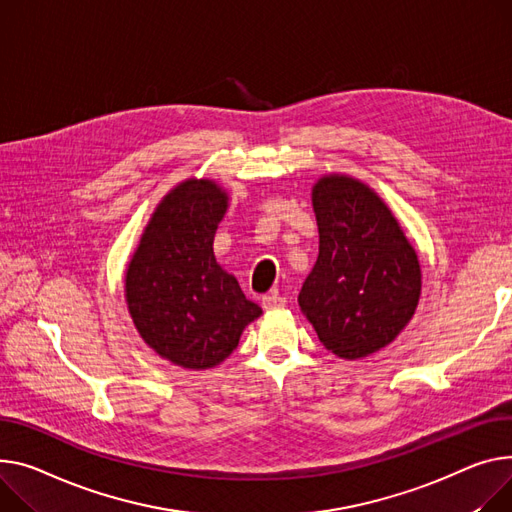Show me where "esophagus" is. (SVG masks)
I'll return each instance as SVG.
<instances>
[{"label":"esophagus","mask_w":512,"mask_h":512,"mask_svg":"<svg viewBox=\"0 0 512 512\" xmlns=\"http://www.w3.org/2000/svg\"><path fill=\"white\" fill-rule=\"evenodd\" d=\"M261 304H263V309H267V311H276V309H284L286 298L280 296L278 292H271V294H265L261 298Z\"/></svg>","instance_id":"esophagus-1"}]
</instances>
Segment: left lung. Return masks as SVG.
<instances>
[{
  "instance_id": "1",
  "label": "left lung",
  "mask_w": 512,
  "mask_h": 512,
  "mask_svg": "<svg viewBox=\"0 0 512 512\" xmlns=\"http://www.w3.org/2000/svg\"><path fill=\"white\" fill-rule=\"evenodd\" d=\"M311 199L319 257L298 294L300 311L331 354L360 360L412 321L420 259L383 197L360 179L323 175Z\"/></svg>"
}]
</instances>
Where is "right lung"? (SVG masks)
I'll return each mask as SVG.
<instances>
[{"instance_id":"obj_1","label":"right lung","mask_w":512,"mask_h":512,"mask_svg":"<svg viewBox=\"0 0 512 512\" xmlns=\"http://www.w3.org/2000/svg\"><path fill=\"white\" fill-rule=\"evenodd\" d=\"M228 199L214 179L175 185L154 208L125 271L135 329L160 358L187 370L224 362L263 313L214 255Z\"/></svg>"}]
</instances>
